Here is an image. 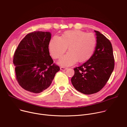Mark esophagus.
<instances>
[{
	"label": "esophagus",
	"instance_id": "esophagus-1",
	"mask_svg": "<svg viewBox=\"0 0 127 127\" xmlns=\"http://www.w3.org/2000/svg\"><path fill=\"white\" fill-rule=\"evenodd\" d=\"M67 68L64 67H60V70H62V71H65V70H67Z\"/></svg>",
	"mask_w": 127,
	"mask_h": 127
}]
</instances>
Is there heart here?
<instances>
[{
  "mask_svg": "<svg viewBox=\"0 0 127 127\" xmlns=\"http://www.w3.org/2000/svg\"><path fill=\"white\" fill-rule=\"evenodd\" d=\"M97 45L94 34L81 30H67L59 37L54 36L49 44L50 53L55 59L60 58L68 47L69 52L59 62L63 66L71 65L76 62L84 63L93 56Z\"/></svg>",
  "mask_w": 127,
  "mask_h": 127,
  "instance_id": "b5f03b06",
  "label": "heart"
}]
</instances>
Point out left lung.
I'll return each instance as SVG.
<instances>
[{
  "label": "left lung",
  "mask_w": 127,
  "mask_h": 127,
  "mask_svg": "<svg viewBox=\"0 0 127 127\" xmlns=\"http://www.w3.org/2000/svg\"><path fill=\"white\" fill-rule=\"evenodd\" d=\"M95 32L97 45L94 54L87 62L74 68L71 78L74 87L86 95L96 93L105 86L115 66L111 42L100 32Z\"/></svg>",
  "instance_id": "left-lung-1"
}]
</instances>
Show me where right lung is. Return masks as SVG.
Returning a JSON list of instances; mask_svg holds the SVG:
<instances>
[{
  "label": "right lung",
  "mask_w": 127,
  "mask_h": 127,
  "mask_svg": "<svg viewBox=\"0 0 127 127\" xmlns=\"http://www.w3.org/2000/svg\"><path fill=\"white\" fill-rule=\"evenodd\" d=\"M49 32L36 31L21 41L13 56L16 79L24 90L39 93L48 88L60 67L50 56Z\"/></svg>",
  "instance_id": "right-lung-1"
}]
</instances>
